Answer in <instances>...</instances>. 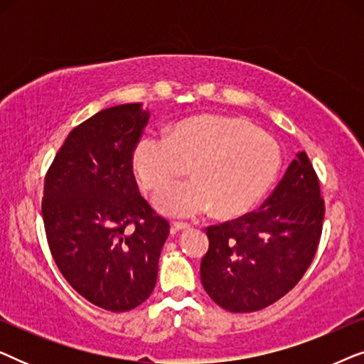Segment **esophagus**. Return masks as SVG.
Segmentation results:
<instances>
[{"label": "esophagus", "instance_id": "obj_1", "mask_svg": "<svg viewBox=\"0 0 364 364\" xmlns=\"http://www.w3.org/2000/svg\"><path fill=\"white\" fill-rule=\"evenodd\" d=\"M191 227V223H187V222H173L172 223V228L173 230H186V228H188Z\"/></svg>", "mask_w": 364, "mask_h": 364}]
</instances>
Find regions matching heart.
I'll list each match as a JSON object with an SVG mask.
<instances>
[{
  "instance_id": "heart-1",
  "label": "heart",
  "mask_w": 364,
  "mask_h": 364,
  "mask_svg": "<svg viewBox=\"0 0 364 364\" xmlns=\"http://www.w3.org/2000/svg\"><path fill=\"white\" fill-rule=\"evenodd\" d=\"M139 182L157 191L191 166L194 178L164 187L156 203L176 217H197L215 207L222 217L252 208L277 181L282 167L278 144L243 119L197 116L171 134L149 132L132 154Z\"/></svg>"
}]
</instances>
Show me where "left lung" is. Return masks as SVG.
<instances>
[{
  "instance_id": "obj_1",
  "label": "left lung",
  "mask_w": 364,
  "mask_h": 364,
  "mask_svg": "<svg viewBox=\"0 0 364 364\" xmlns=\"http://www.w3.org/2000/svg\"><path fill=\"white\" fill-rule=\"evenodd\" d=\"M323 217L320 181L306 152H300L258 210L205 228L200 278L208 296L232 313L273 305L311 265Z\"/></svg>"
}]
</instances>
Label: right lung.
<instances>
[{
    "instance_id": "1",
    "label": "right lung",
    "mask_w": 364,
    "mask_h": 364,
    "mask_svg": "<svg viewBox=\"0 0 364 364\" xmlns=\"http://www.w3.org/2000/svg\"><path fill=\"white\" fill-rule=\"evenodd\" d=\"M147 121L137 102L99 111L69 132L44 177L43 222L59 272L87 301L116 313L151 296L168 237L132 171Z\"/></svg>"
}]
</instances>
